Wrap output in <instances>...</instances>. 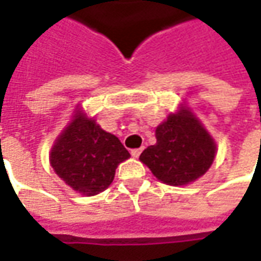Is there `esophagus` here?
I'll return each instance as SVG.
<instances>
[{"label": "esophagus", "mask_w": 261, "mask_h": 261, "mask_svg": "<svg viewBox=\"0 0 261 261\" xmlns=\"http://www.w3.org/2000/svg\"><path fill=\"white\" fill-rule=\"evenodd\" d=\"M141 152H142V148H139V149H132V151H130V155H132L134 158H138V156L141 155Z\"/></svg>", "instance_id": "1"}]
</instances>
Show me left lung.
Wrapping results in <instances>:
<instances>
[{
	"label": "left lung",
	"mask_w": 261,
	"mask_h": 261,
	"mask_svg": "<svg viewBox=\"0 0 261 261\" xmlns=\"http://www.w3.org/2000/svg\"><path fill=\"white\" fill-rule=\"evenodd\" d=\"M156 143L148 146L139 159L159 181L187 185L208 171L216 158L213 136L187 108L171 113L156 130Z\"/></svg>",
	"instance_id": "1"
}]
</instances>
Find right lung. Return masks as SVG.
<instances>
[{
	"instance_id": "right-lung-1",
	"label": "right lung",
	"mask_w": 261,
	"mask_h": 261,
	"mask_svg": "<svg viewBox=\"0 0 261 261\" xmlns=\"http://www.w3.org/2000/svg\"><path fill=\"white\" fill-rule=\"evenodd\" d=\"M130 155L115 135L76 110L50 152V164L64 182L92 197L109 187L120 162Z\"/></svg>"
}]
</instances>
